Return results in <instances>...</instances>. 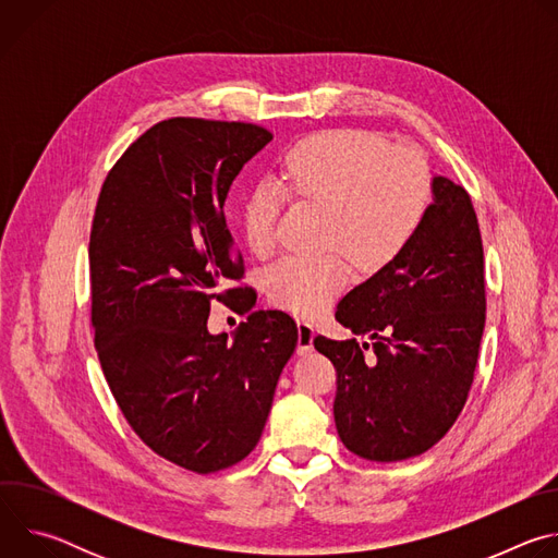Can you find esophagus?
Instances as JSON below:
<instances>
[{"instance_id": "34e87169", "label": "esophagus", "mask_w": 558, "mask_h": 558, "mask_svg": "<svg viewBox=\"0 0 558 558\" xmlns=\"http://www.w3.org/2000/svg\"><path fill=\"white\" fill-rule=\"evenodd\" d=\"M315 329L308 320H298V355H306L313 351Z\"/></svg>"}]
</instances>
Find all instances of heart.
Returning <instances> with one entry per match:
<instances>
[{"instance_id":"obj_1","label":"heart","mask_w":558,"mask_h":558,"mask_svg":"<svg viewBox=\"0 0 558 558\" xmlns=\"http://www.w3.org/2000/svg\"><path fill=\"white\" fill-rule=\"evenodd\" d=\"M276 183L293 198L329 211L325 245H340L360 265L395 258L420 229L430 205V174L424 158L366 130L317 132L287 149ZM280 192L256 187L243 205V233L250 250L265 256L276 245ZM340 252L284 256L265 271L274 302L295 313L325 308L349 282Z\"/></svg>"}]
</instances>
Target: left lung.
Returning <instances> with one entry per match:
<instances>
[{
	"mask_svg": "<svg viewBox=\"0 0 558 558\" xmlns=\"http://www.w3.org/2000/svg\"><path fill=\"white\" fill-rule=\"evenodd\" d=\"M336 320L373 340L317 336L338 373L342 444L368 461L433 448L457 422L486 327L484 245L468 192L433 177V203L404 250L338 304Z\"/></svg>",
	"mask_w": 558,
	"mask_h": 558,
	"instance_id": "obj_1",
	"label": "left lung"
}]
</instances>
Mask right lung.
<instances>
[{"label":"right lung","instance_id":"1","mask_svg":"<svg viewBox=\"0 0 558 558\" xmlns=\"http://www.w3.org/2000/svg\"><path fill=\"white\" fill-rule=\"evenodd\" d=\"M271 138L241 121L156 123L114 163L93 218V327L108 386L145 446L198 474L256 448L298 344L289 313L252 311L247 287L220 291L245 274L225 198ZM211 299L251 313L231 341L206 331Z\"/></svg>","mask_w":558,"mask_h":558}]
</instances>
